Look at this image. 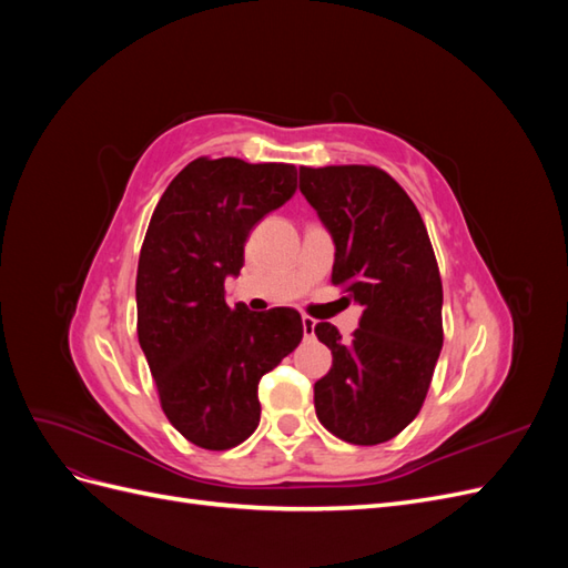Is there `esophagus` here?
Listing matches in <instances>:
<instances>
[{"label":"esophagus","instance_id":"obj_1","mask_svg":"<svg viewBox=\"0 0 568 568\" xmlns=\"http://www.w3.org/2000/svg\"><path fill=\"white\" fill-rule=\"evenodd\" d=\"M303 334H305V338H311L315 334V320L313 317L303 315Z\"/></svg>","mask_w":568,"mask_h":568}]
</instances>
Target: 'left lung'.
I'll use <instances>...</instances> for the list:
<instances>
[{"mask_svg":"<svg viewBox=\"0 0 568 568\" xmlns=\"http://www.w3.org/2000/svg\"><path fill=\"white\" fill-rule=\"evenodd\" d=\"M298 186L334 236L332 284L363 305L346 346L334 324L315 326L332 351L315 384L317 419L341 440L379 445L419 415L443 348L432 239L405 189L376 165H301Z\"/></svg>","mask_w":568,"mask_h":568,"instance_id":"8db88e82","label":"left lung"}]
</instances>
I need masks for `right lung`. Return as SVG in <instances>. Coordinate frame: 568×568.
Masks as SVG:
<instances>
[{"label":"right lung","mask_w":568,"mask_h":568,"mask_svg":"<svg viewBox=\"0 0 568 568\" xmlns=\"http://www.w3.org/2000/svg\"><path fill=\"white\" fill-rule=\"evenodd\" d=\"M296 192V165L201 156L151 215L136 265V336L168 422L203 450H230L261 422L257 382L294 351V307L225 301L251 230Z\"/></svg>","instance_id":"add662e5"}]
</instances>
